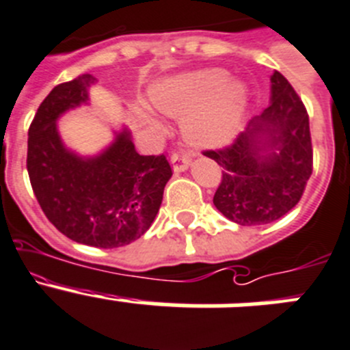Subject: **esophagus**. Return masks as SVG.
<instances>
[{
  "mask_svg": "<svg viewBox=\"0 0 350 350\" xmlns=\"http://www.w3.org/2000/svg\"><path fill=\"white\" fill-rule=\"evenodd\" d=\"M171 165L174 172H185L186 169L190 167V157L174 153V155L171 157Z\"/></svg>",
  "mask_w": 350,
  "mask_h": 350,
  "instance_id": "1",
  "label": "esophagus"
}]
</instances>
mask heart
<instances>
[{"label": "heart", "mask_w": 350, "mask_h": 350, "mask_svg": "<svg viewBox=\"0 0 350 350\" xmlns=\"http://www.w3.org/2000/svg\"><path fill=\"white\" fill-rule=\"evenodd\" d=\"M155 109L169 117H185V138L197 146L215 148L237 136L249 105V88L230 79V72L211 67L183 72L159 81L150 90ZM143 119L157 127L155 119L143 113Z\"/></svg>", "instance_id": "obj_1"}]
</instances>
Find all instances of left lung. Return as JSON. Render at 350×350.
<instances>
[{
  "mask_svg": "<svg viewBox=\"0 0 350 350\" xmlns=\"http://www.w3.org/2000/svg\"><path fill=\"white\" fill-rule=\"evenodd\" d=\"M205 157L223 167L215 208L240 226L267 224L288 214L312 174L308 110L292 84L274 70L269 105L237 142Z\"/></svg>",
  "mask_w": 350,
  "mask_h": 350,
  "instance_id": "8db88e82",
  "label": "left lung"
}]
</instances>
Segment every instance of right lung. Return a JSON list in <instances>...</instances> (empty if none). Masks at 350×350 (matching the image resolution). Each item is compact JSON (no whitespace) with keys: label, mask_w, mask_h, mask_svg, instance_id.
Instances as JSON below:
<instances>
[{"label":"right lung","mask_w":350,"mask_h":350,"mask_svg":"<svg viewBox=\"0 0 350 350\" xmlns=\"http://www.w3.org/2000/svg\"><path fill=\"white\" fill-rule=\"evenodd\" d=\"M96 77L83 74L50 91L29 127L27 172L50 223L77 243L116 249L146 233L159 212L172 171L164 155H139L131 131H113L96 155L64 143L58 119L90 105Z\"/></svg>","instance_id":"right-lung-1"}]
</instances>
